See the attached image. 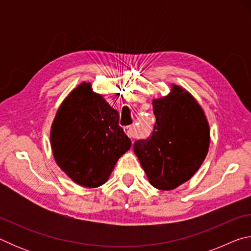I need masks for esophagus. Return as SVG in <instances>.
Returning <instances> with one entry per match:
<instances>
[{
    "label": "esophagus",
    "instance_id": "1",
    "mask_svg": "<svg viewBox=\"0 0 251 251\" xmlns=\"http://www.w3.org/2000/svg\"><path fill=\"white\" fill-rule=\"evenodd\" d=\"M124 130H125V133L128 135V137H130V138H134L135 137V128H134V126H126L125 128H124Z\"/></svg>",
    "mask_w": 251,
    "mask_h": 251
}]
</instances>
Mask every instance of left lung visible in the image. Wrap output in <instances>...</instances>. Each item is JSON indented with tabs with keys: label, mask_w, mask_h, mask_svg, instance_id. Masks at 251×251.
I'll return each mask as SVG.
<instances>
[{
	"label": "left lung",
	"mask_w": 251,
	"mask_h": 251,
	"mask_svg": "<svg viewBox=\"0 0 251 251\" xmlns=\"http://www.w3.org/2000/svg\"><path fill=\"white\" fill-rule=\"evenodd\" d=\"M151 136L134 144L151 185L173 190L192 178L205 160L210 129L205 112L190 93L173 84L167 96L152 100Z\"/></svg>",
	"instance_id": "1"
}]
</instances>
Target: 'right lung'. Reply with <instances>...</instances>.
I'll return each instance as SVG.
<instances>
[{"mask_svg": "<svg viewBox=\"0 0 251 251\" xmlns=\"http://www.w3.org/2000/svg\"><path fill=\"white\" fill-rule=\"evenodd\" d=\"M50 146L58 167L72 180L96 188L108 180L131 146L118 112L83 82L62 101L50 126Z\"/></svg>", "mask_w": 251, "mask_h": 251, "instance_id": "right-lung-1", "label": "right lung"}]
</instances>
